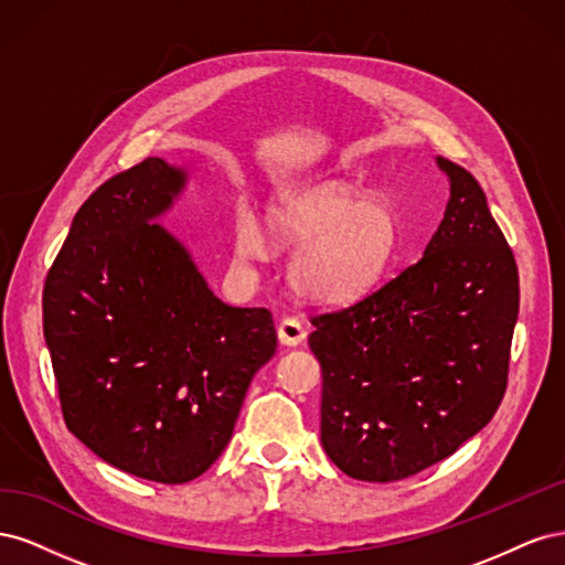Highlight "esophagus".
<instances>
[{"mask_svg":"<svg viewBox=\"0 0 565 565\" xmlns=\"http://www.w3.org/2000/svg\"><path fill=\"white\" fill-rule=\"evenodd\" d=\"M278 339L285 347H299L306 339V324L297 318H282L278 322Z\"/></svg>","mask_w":565,"mask_h":565,"instance_id":"34e87169","label":"esophagus"}]
</instances>
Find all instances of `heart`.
<instances>
[{"mask_svg":"<svg viewBox=\"0 0 565 565\" xmlns=\"http://www.w3.org/2000/svg\"><path fill=\"white\" fill-rule=\"evenodd\" d=\"M268 243L297 249L289 264L297 295L324 306L347 303L384 273L396 245V216L384 200H358L347 185L320 183L273 204L266 235L252 210L237 212V259L262 262Z\"/></svg>","mask_w":565,"mask_h":565,"instance_id":"obj_1","label":"heart"}]
</instances>
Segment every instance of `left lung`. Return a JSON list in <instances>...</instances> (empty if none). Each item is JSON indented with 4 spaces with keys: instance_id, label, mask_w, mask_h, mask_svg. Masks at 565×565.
Here are the masks:
<instances>
[{
    "instance_id": "obj_1",
    "label": "left lung",
    "mask_w": 565,
    "mask_h": 565,
    "mask_svg": "<svg viewBox=\"0 0 565 565\" xmlns=\"http://www.w3.org/2000/svg\"><path fill=\"white\" fill-rule=\"evenodd\" d=\"M450 200L422 259L341 311L313 316L320 443L370 483L450 457L498 413L519 318L514 252L483 188L450 160Z\"/></svg>"
}]
</instances>
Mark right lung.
<instances>
[{
  "instance_id": "obj_1",
  "label": "right lung",
  "mask_w": 565,
  "mask_h": 565,
  "mask_svg": "<svg viewBox=\"0 0 565 565\" xmlns=\"http://www.w3.org/2000/svg\"><path fill=\"white\" fill-rule=\"evenodd\" d=\"M185 181V169L148 158L98 185L42 295L65 426L108 465L169 486L224 452L278 347L268 309L214 297L191 252L152 224Z\"/></svg>"
}]
</instances>
